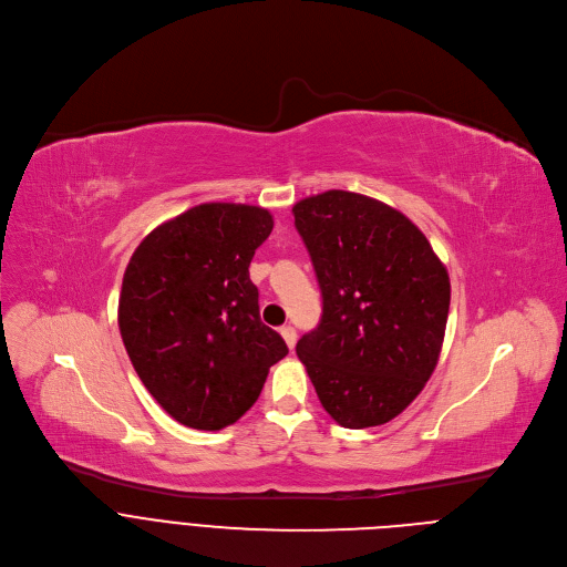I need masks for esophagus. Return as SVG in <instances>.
<instances>
[{"mask_svg":"<svg viewBox=\"0 0 567 567\" xmlns=\"http://www.w3.org/2000/svg\"><path fill=\"white\" fill-rule=\"evenodd\" d=\"M280 334H282V339H285V343H287L289 348H293V346H296V330H293L291 326L280 328Z\"/></svg>","mask_w":567,"mask_h":567,"instance_id":"obj_1","label":"esophagus"}]
</instances>
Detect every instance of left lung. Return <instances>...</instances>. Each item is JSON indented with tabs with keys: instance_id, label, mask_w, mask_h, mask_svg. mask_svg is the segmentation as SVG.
Here are the masks:
<instances>
[{
	"instance_id": "left-lung-1",
	"label": "left lung",
	"mask_w": 567,
	"mask_h": 567,
	"mask_svg": "<svg viewBox=\"0 0 567 567\" xmlns=\"http://www.w3.org/2000/svg\"><path fill=\"white\" fill-rule=\"evenodd\" d=\"M296 228L322 293L318 328L296 354L346 429L394 420L431 379L451 282L426 235L396 208L348 190L305 197Z\"/></svg>"
}]
</instances>
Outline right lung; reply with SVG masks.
Wrapping results in <instances>:
<instances>
[{"label": "right lung", "mask_w": 567, "mask_h": 567, "mask_svg": "<svg viewBox=\"0 0 567 567\" xmlns=\"http://www.w3.org/2000/svg\"><path fill=\"white\" fill-rule=\"evenodd\" d=\"M274 217L247 204H199L156 226L130 258L118 298L127 357L173 420L219 431L245 415L287 343L260 320L249 278Z\"/></svg>", "instance_id": "add662e5"}]
</instances>
